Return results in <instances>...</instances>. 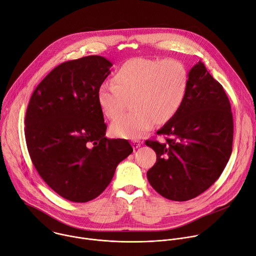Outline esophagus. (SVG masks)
I'll list each match as a JSON object with an SVG mask.
<instances>
[{"label": "esophagus", "mask_w": 256, "mask_h": 256, "mask_svg": "<svg viewBox=\"0 0 256 256\" xmlns=\"http://www.w3.org/2000/svg\"><path fill=\"white\" fill-rule=\"evenodd\" d=\"M140 144H142V142H140V140H134L132 142V148H134V149L140 148Z\"/></svg>", "instance_id": "esophagus-1"}]
</instances>
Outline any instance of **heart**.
I'll return each instance as SVG.
<instances>
[{
  "label": "heart",
  "mask_w": 256,
  "mask_h": 256,
  "mask_svg": "<svg viewBox=\"0 0 256 256\" xmlns=\"http://www.w3.org/2000/svg\"><path fill=\"white\" fill-rule=\"evenodd\" d=\"M114 84H103L97 91L102 112L116 118L130 99L132 110L112 124L114 134L138 138L154 122L172 118L184 102L188 88V72L176 60L136 58L124 62L116 72Z\"/></svg>",
  "instance_id": "obj_1"
}]
</instances>
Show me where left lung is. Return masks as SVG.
<instances>
[{
    "instance_id": "obj_1",
    "label": "left lung",
    "mask_w": 256,
    "mask_h": 256,
    "mask_svg": "<svg viewBox=\"0 0 256 256\" xmlns=\"http://www.w3.org/2000/svg\"><path fill=\"white\" fill-rule=\"evenodd\" d=\"M188 88L178 112L157 134L166 142L148 140L157 154L147 172L162 196L186 202L206 192L220 177L232 153L233 116L223 86L198 62L188 72Z\"/></svg>"
}]
</instances>
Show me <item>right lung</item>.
Segmentation results:
<instances>
[{"mask_svg":"<svg viewBox=\"0 0 256 256\" xmlns=\"http://www.w3.org/2000/svg\"><path fill=\"white\" fill-rule=\"evenodd\" d=\"M112 64L88 56L56 66L34 90L25 116L32 163L64 198L86 202L110 184L132 152L126 140H109L97 91Z\"/></svg>","mask_w":256,"mask_h":256,"instance_id":"obj_1","label":"right lung"}]
</instances>
